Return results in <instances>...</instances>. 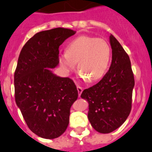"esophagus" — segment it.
I'll use <instances>...</instances> for the list:
<instances>
[{"instance_id": "1", "label": "esophagus", "mask_w": 152, "mask_h": 152, "mask_svg": "<svg viewBox=\"0 0 152 152\" xmlns=\"http://www.w3.org/2000/svg\"><path fill=\"white\" fill-rule=\"evenodd\" d=\"M77 91H78V94H79V96L81 95V94H82V92H83V88L82 87H80V86H77Z\"/></svg>"}]
</instances>
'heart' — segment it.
<instances>
[{
	"label": "heart",
	"mask_w": 152,
	"mask_h": 152,
	"mask_svg": "<svg viewBox=\"0 0 152 152\" xmlns=\"http://www.w3.org/2000/svg\"><path fill=\"white\" fill-rule=\"evenodd\" d=\"M112 57L111 46L103 39L80 36L68 43L66 52L58 57L59 64L66 73L76 68L83 79L97 81L108 69Z\"/></svg>",
	"instance_id": "b5f03b06"
}]
</instances>
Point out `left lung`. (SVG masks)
<instances>
[{
  "instance_id": "left-lung-1",
  "label": "left lung",
  "mask_w": 152,
  "mask_h": 152,
  "mask_svg": "<svg viewBox=\"0 0 152 152\" xmlns=\"http://www.w3.org/2000/svg\"><path fill=\"white\" fill-rule=\"evenodd\" d=\"M110 42L113 56L109 71L97 84L81 94L88 102V118L100 134L111 133L126 121L131 110L135 84L128 55L113 34Z\"/></svg>"
}]
</instances>
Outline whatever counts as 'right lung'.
I'll list each match as a JSON object with an SVG mask.
<instances>
[{
  "label": "right lung",
  "instance_id": "add662e5",
  "mask_svg": "<svg viewBox=\"0 0 152 152\" xmlns=\"http://www.w3.org/2000/svg\"><path fill=\"white\" fill-rule=\"evenodd\" d=\"M76 31L57 28L40 31L22 48L14 74L15 103L27 125L38 137L55 139L69 124V110L78 97L73 80L57 76L59 46Z\"/></svg>",
  "mask_w": 152,
  "mask_h": 152
}]
</instances>
